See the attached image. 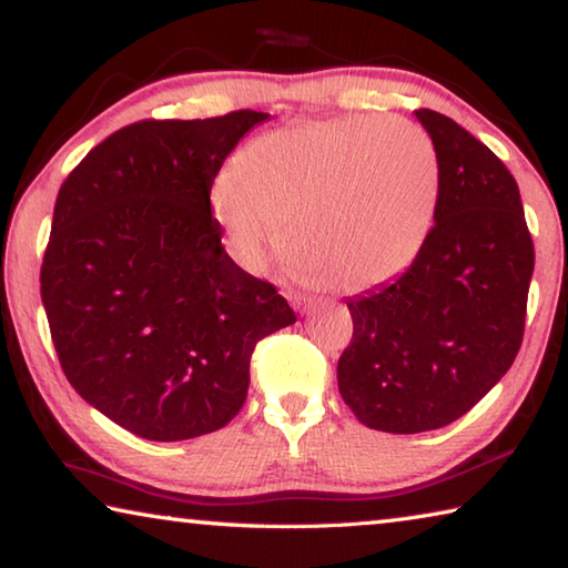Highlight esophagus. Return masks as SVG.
<instances>
[{
  "label": "esophagus",
  "mask_w": 568,
  "mask_h": 568,
  "mask_svg": "<svg viewBox=\"0 0 568 568\" xmlns=\"http://www.w3.org/2000/svg\"><path fill=\"white\" fill-rule=\"evenodd\" d=\"M287 297H291V303L301 307V311H311V307L318 305V301H315V297H307V295H301V293H291Z\"/></svg>",
  "instance_id": "obj_1"
}]
</instances>
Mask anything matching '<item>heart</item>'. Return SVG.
<instances>
[{"label": "heart", "mask_w": 568, "mask_h": 568, "mask_svg": "<svg viewBox=\"0 0 568 568\" xmlns=\"http://www.w3.org/2000/svg\"><path fill=\"white\" fill-rule=\"evenodd\" d=\"M438 195L440 160L426 130L348 114L255 138L237 168L215 178L210 210L245 267L285 240L295 265L353 293L406 271L434 225Z\"/></svg>", "instance_id": "b5f03b06"}]
</instances>
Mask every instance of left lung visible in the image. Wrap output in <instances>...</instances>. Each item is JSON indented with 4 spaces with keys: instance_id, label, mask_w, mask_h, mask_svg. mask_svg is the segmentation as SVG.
Here are the masks:
<instances>
[{
    "instance_id": "obj_1",
    "label": "left lung",
    "mask_w": 568,
    "mask_h": 568,
    "mask_svg": "<svg viewBox=\"0 0 568 568\" xmlns=\"http://www.w3.org/2000/svg\"><path fill=\"white\" fill-rule=\"evenodd\" d=\"M440 160L436 223L396 281L348 297L353 338L338 388L355 418L423 434L464 416L524 341L534 240L511 172L484 142L416 110Z\"/></svg>"
}]
</instances>
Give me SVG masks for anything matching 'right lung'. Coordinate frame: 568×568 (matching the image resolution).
Instances as JSON below:
<instances>
[{
	"label": "right lung",
	"instance_id": "add662e5",
	"mask_svg": "<svg viewBox=\"0 0 568 568\" xmlns=\"http://www.w3.org/2000/svg\"><path fill=\"white\" fill-rule=\"evenodd\" d=\"M265 112L142 120L110 134L62 182L42 303L72 388L148 440H185L243 408L257 341L293 307L235 265L210 187Z\"/></svg>",
	"mask_w": 568,
	"mask_h": 568
}]
</instances>
